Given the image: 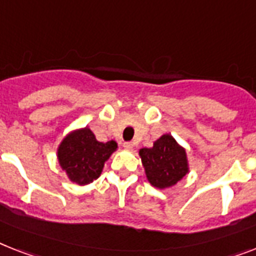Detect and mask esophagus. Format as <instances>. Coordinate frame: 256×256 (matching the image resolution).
I'll return each instance as SVG.
<instances>
[{"instance_id": "34e87169", "label": "esophagus", "mask_w": 256, "mask_h": 256, "mask_svg": "<svg viewBox=\"0 0 256 256\" xmlns=\"http://www.w3.org/2000/svg\"><path fill=\"white\" fill-rule=\"evenodd\" d=\"M123 146L126 148V149H132V148H133V144L130 142V141H126V142L123 144Z\"/></svg>"}]
</instances>
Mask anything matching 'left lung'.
<instances>
[{
    "label": "left lung",
    "mask_w": 256,
    "mask_h": 256,
    "mask_svg": "<svg viewBox=\"0 0 256 256\" xmlns=\"http://www.w3.org/2000/svg\"><path fill=\"white\" fill-rule=\"evenodd\" d=\"M140 156L148 180L157 188L176 184L188 172L186 150L170 134L160 137L153 148L141 149Z\"/></svg>",
    "instance_id": "obj_1"
}]
</instances>
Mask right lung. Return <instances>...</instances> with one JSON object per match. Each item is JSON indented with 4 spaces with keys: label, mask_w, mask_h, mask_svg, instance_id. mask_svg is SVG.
<instances>
[{
    "label": "right lung",
    "mask_w": 256,
    "mask_h": 256,
    "mask_svg": "<svg viewBox=\"0 0 256 256\" xmlns=\"http://www.w3.org/2000/svg\"><path fill=\"white\" fill-rule=\"evenodd\" d=\"M116 148L115 141L99 142L92 130L84 128L65 137L58 146L57 157L72 182L88 184L100 175L104 162Z\"/></svg>",
    "instance_id": "obj_1"
}]
</instances>
